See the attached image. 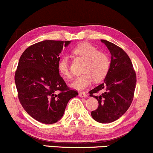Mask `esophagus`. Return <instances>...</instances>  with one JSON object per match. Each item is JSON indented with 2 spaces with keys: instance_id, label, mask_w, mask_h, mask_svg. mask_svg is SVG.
I'll use <instances>...</instances> for the list:
<instances>
[{
  "instance_id": "34e87169",
  "label": "esophagus",
  "mask_w": 153,
  "mask_h": 153,
  "mask_svg": "<svg viewBox=\"0 0 153 153\" xmlns=\"http://www.w3.org/2000/svg\"><path fill=\"white\" fill-rule=\"evenodd\" d=\"M79 97H87V95L86 92H79Z\"/></svg>"
}]
</instances>
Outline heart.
Instances as JSON below:
<instances>
[{
  "label": "heart",
  "instance_id": "1",
  "mask_svg": "<svg viewBox=\"0 0 153 153\" xmlns=\"http://www.w3.org/2000/svg\"><path fill=\"white\" fill-rule=\"evenodd\" d=\"M71 53L74 57L84 60L82 72L83 74L77 76L72 83V88L82 90L92 85L94 80H102L109 70L110 61L108 56L103 52L97 51L95 47L87 42L79 44L73 48ZM58 69L64 78H71L69 68V61L67 57L61 58L58 64Z\"/></svg>",
  "mask_w": 153,
  "mask_h": 153
}]
</instances>
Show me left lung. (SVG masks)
<instances>
[{
	"label": "left lung",
	"mask_w": 153,
	"mask_h": 153,
	"mask_svg": "<svg viewBox=\"0 0 153 153\" xmlns=\"http://www.w3.org/2000/svg\"><path fill=\"white\" fill-rule=\"evenodd\" d=\"M111 55V64L103 83L90 90V96L98 101V108L91 116L99 123L114 122L126 112L133 100L137 77L131 60L125 51L118 46L101 39ZM99 91L100 96H94Z\"/></svg>",
	"instance_id": "obj_1"
}]
</instances>
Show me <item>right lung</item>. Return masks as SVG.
Returning a JSON list of instances; mask_svg holds the SVG:
<instances>
[{
  "label": "right lung",
  "instance_id": "obj_1",
  "mask_svg": "<svg viewBox=\"0 0 153 153\" xmlns=\"http://www.w3.org/2000/svg\"><path fill=\"white\" fill-rule=\"evenodd\" d=\"M71 41L44 40L27 48L15 73L18 97L26 112L46 124L62 118L68 101L78 95L60 76L58 64Z\"/></svg>",
  "mask_w": 153,
  "mask_h": 153
}]
</instances>
